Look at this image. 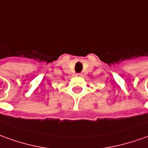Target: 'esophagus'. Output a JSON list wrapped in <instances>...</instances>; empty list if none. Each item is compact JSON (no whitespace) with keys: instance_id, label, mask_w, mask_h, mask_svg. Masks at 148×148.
<instances>
[{"instance_id":"obj_1","label":"esophagus","mask_w":148,"mask_h":148,"mask_svg":"<svg viewBox=\"0 0 148 148\" xmlns=\"http://www.w3.org/2000/svg\"><path fill=\"white\" fill-rule=\"evenodd\" d=\"M77 76H82V74H81V73H78V74H77Z\"/></svg>"}]
</instances>
